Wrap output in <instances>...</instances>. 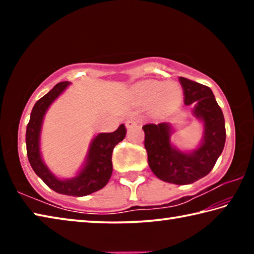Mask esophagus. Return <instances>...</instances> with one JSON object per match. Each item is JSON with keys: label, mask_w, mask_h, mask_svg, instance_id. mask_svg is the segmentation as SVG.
I'll return each mask as SVG.
<instances>
[{"label": "esophagus", "mask_w": 254, "mask_h": 254, "mask_svg": "<svg viewBox=\"0 0 254 254\" xmlns=\"http://www.w3.org/2000/svg\"><path fill=\"white\" fill-rule=\"evenodd\" d=\"M137 124H139V121L135 119H128L126 121V127L127 128H132V127H137Z\"/></svg>", "instance_id": "1"}]
</instances>
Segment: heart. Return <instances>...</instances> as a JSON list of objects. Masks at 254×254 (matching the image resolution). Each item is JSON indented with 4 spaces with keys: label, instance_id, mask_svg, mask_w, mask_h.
<instances>
[{
    "label": "heart",
    "instance_id": "b5f03b06",
    "mask_svg": "<svg viewBox=\"0 0 254 254\" xmlns=\"http://www.w3.org/2000/svg\"><path fill=\"white\" fill-rule=\"evenodd\" d=\"M135 95L144 101L154 100L159 111H169L179 105L182 101V89L176 83H165L157 80H141L133 86Z\"/></svg>",
    "mask_w": 254,
    "mask_h": 254
}]
</instances>
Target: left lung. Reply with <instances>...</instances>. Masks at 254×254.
Wrapping results in <instances>:
<instances>
[{"mask_svg":"<svg viewBox=\"0 0 254 254\" xmlns=\"http://www.w3.org/2000/svg\"><path fill=\"white\" fill-rule=\"evenodd\" d=\"M185 105H194L192 117L203 126V136L195 149L183 150L174 143L175 127L169 122L145 124L144 148L150 169L162 182L188 185L213 169L225 144V121L212 89L179 77Z\"/></svg>","mask_w":254,"mask_h":254,"instance_id":"1","label":"left lung"}]
</instances>
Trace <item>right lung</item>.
Wrapping results in <instances>:
<instances>
[{"mask_svg":"<svg viewBox=\"0 0 254 254\" xmlns=\"http://www.w3.org/2000/svg\"><path fill=\"white\" fill-rule=\"evenodd\" d=\"M70 84V81L58 83L34 104L25 132V144L30 165L47 186L58 194L81 197L100 190L109 183L113 170L112 152L126 137L127 130L121 124L112 133H98L89 142L85 160L74 177L62 178L55 175L42 158L41 132L49 107Z\"/></svg>","mask_w":254,"mask_h":254,"instance_id":"right-lung-1","label":"right lung"}]
</instances>
